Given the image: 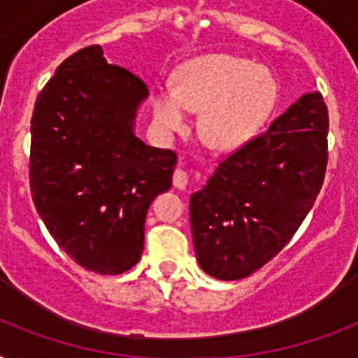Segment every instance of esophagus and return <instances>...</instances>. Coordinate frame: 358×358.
<instances>
[{
    "label": "esophagus",
    "mask_w": 358,
    "mask_h": 358,
    "mask_svg": "<svg viewBox=\"0 0 358 358\" xmlns=\"http://www.w3.org/2000/svg\"><path fill=\"white\" fill-rule=\"evenodd\" d=\"M187 184H189V176H187V173H185V171H182V169H176L173 174L174 187H176V189H185V187H187Z\"/></svg>",
    "instance_id": "obj_1"
}]
</instances>
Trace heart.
<instances>
[{"label":"heart","instance_id":"obj_1","mask_svg":"<svg viewBox=\"0 0 358 358\" xmlns=\"http://www.w3.org/2000/svg\"><path fill=\"white\" fill-rule=\"evenodd\" d=\"M277 100L271 70L229 53L191 59L176 72V85L150 92L152 117L165 137L187 134L191 113H201L202 139L215 150H238L255 139Z\"/></svg>","mask_w":358,"mask_h":358}]
</instances>
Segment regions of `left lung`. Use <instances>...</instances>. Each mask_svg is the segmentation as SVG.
Segmentation results:
<instances>
[{
    "mask_svg": "<svg viewBox=\"0 0 358 358\" xmlns=\"http://www.w3.org/2000/svg\"><path fill=\"white\" fill-rule=\"evenodd\" d=\"M327 131L322 94L306 92L266 134L219 163L189 202L202 271L219 280H239L282 250L322 189Z\"/></svg>",
    "mask_w": 358,
    "mask_h": 358,
    "instance_id": "8db88e82",
    "label": "left lung"
}]
</instances>
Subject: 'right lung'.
Listing matches in <instances>:
<instances>
[{
    "instance_id": "obj_1",
    "label": "right lung",
    "mask_w": 358,
    "mask_h": 358,
    "mask_svg": "<svg viewBox=\"0 0 358 358\" xmlns=\"http://www.w3.org/2000/svg\"><path fill=\"white\" fill-rule=\"evenodd\" d=\"M143 81L87 46L59 64L31 119L29 184L48 232L98 275L139 262L152 201L171 189L176 154L135 135Z\"/></svg>"
}]
</instances>
